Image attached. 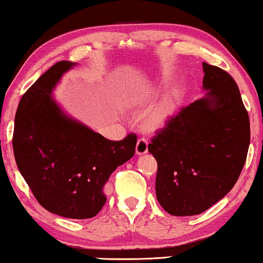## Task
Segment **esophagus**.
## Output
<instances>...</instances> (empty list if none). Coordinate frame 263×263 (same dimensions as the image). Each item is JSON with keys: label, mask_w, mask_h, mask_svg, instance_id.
Instances as JSON below:
<instances>
[{"label": "esophagus", "mask_w": 263, "mask_h": 263, "mask_svg": "<svg viewBox=\"0 0 263 263\" xmlns=\"http://www.w3.org/2000/svg\"><path fill=\"white\" fill-rule=\"evenodd\" d=\"M148 152V141L144 137L139 138L136 145V154L143 155Z\"/></svg>", "instance_id": "34e87169"}]
</instances>
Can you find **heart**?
<instances>
[{"instance_id": "b5f03b06", "label": "heart", "mask_w": 263, "mask_h": 263, "mask_svg": "<svg viewBox=\"0 0 263 263\" xmlns=\"http://www.w3.org/2000/svg\"><path fill=\"white\" fill-rule=\"evenodd\" d=\"M177 92L168 91L160 99V102L156 103L154 107L148 109L145 114L143 115V121L145 126L151 129H159L167 124L174 115L176 104H177Z\"/></svg>"}]
</instances>
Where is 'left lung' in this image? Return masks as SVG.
Returning <instances> with one entry per match:
<instances>
[{
  "mask_svg": "<svg viewBox=\"0 0 263 263\" xmlns=\"http://www.w3.org/2000/svg\"><path fill=\"white\" fill-rule=\"evenodd\" d=\"M206 92L183 107L148 151L158 162L156 199L174 216L199 215L234 187L250 144V121L227 71L202 63Z\"/></svg>",
  "mask_w": 263,
  "mask_h": 263,
  "instance_id": "obj_1",
  "label": "left lung"
}]
</instances>
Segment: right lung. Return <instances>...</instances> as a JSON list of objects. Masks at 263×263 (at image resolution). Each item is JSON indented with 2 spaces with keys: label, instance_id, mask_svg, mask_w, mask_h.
<instances>
[{
  "label": "right lung",
  "instance_id": "obj_1",
  "mask_svg": "<svg viewBox=\"0 0 263 263\" xmlns=\"http://www.w3.org/2000/svg\"><path fill=\"white\" fill-rule=\"evenodd\" d=\"M75 63H55L19 102L13 152L36 200L62 217H95L107 201L104 188L118 166L135 155L137 137L109 141L66 115L52 97L63 74Z\"/></svg>",
  "mask_w": 263,
  "mask_h": 263
}]
</instances>
